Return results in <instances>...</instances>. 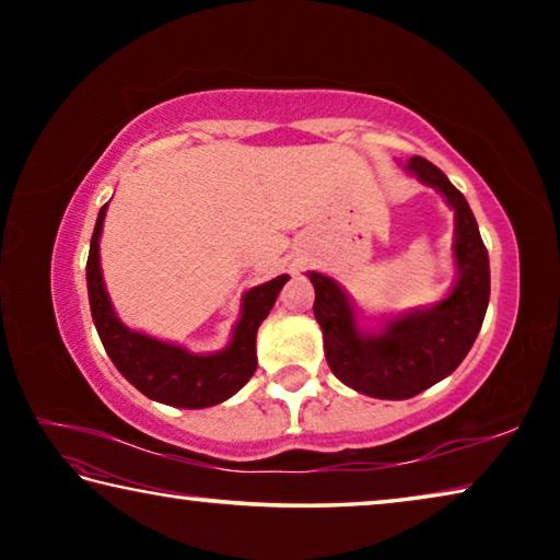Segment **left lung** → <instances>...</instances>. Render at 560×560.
Returning <instances> with one entry per match:
<instances>
[{"label":"left lung","instance_id":"left-lung-1","mask_svg":"<svg viewBox=\"0 0 560 560\" xmlns=\"http://www.w3.org/2000/svg\"><path fill=\"white\" fill-rule=\"evenodd\" d=\"M405 170L440 189L454 210L452 249L459 277L450 296L432 308L390 318L381 334H363L346 291L324 273L308 271L330 371L340 383L381 400H407L457 371L489 306V254L464 195L420 155L407 160Z\"/></svg>","mask_w":560,"mask_h":560}]
</instances>
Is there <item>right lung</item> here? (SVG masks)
I'll return each instance as SVG.
<instances>
[{
  "label": "right lung",
  "mask_w": 560,
  "mask_h": 560,
  "mask_svg": "<svg viewBox=\"0 0 560 560\" xmlns=\"http://www.w3.org/2000/svg\"><path fill=\"white\" fill-rule=\"evenodd\" d=\"M106 210L108 205H103L96 230L91 236L86 281L93 324H96L113 365L150 400L187 407V410L212 407L242 390L257 371V330L261 320L269 316L273 301H277L289 277H277L244 293L242 316L236 320L230 346L224 350L210 355L189 353L183 346L165 343V340L130 330L113 311L108 291L103 287L98 257V240Z\"/></svg>",
  "instance_id": "right-lung-1"
}]
</instances>
